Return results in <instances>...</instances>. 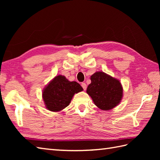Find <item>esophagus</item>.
Wrapping results in <instances>:
<instances>
[{
	"mask_svg": "<svg viewBox=\"0 0 160 160\" xmlns=\"http://www.w3.org/2000/svg\"><path fill=\"white\" fill-rule=\"evenodd\" d=\"M81 86H82V87L83 88L84 90H86L87 89V84L85 83L82 82V84H81Z\"/></svg>",
	"mask_w": 160,
	"mask_h": 160,
	"instance_id": "esophagus-1",
	"label": "esophagus"
}]
</instances>
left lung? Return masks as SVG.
I'll use <instances>...</instances> for the list:
<instances>
[{
  "label": "left lung",
  "mask_w": 160,
  "mask_h": 160,
  "mask_svg": "<svg viewBox=\"0 0 160 160\" xmlns=\"http://www.w3.org/2000/svg\"><path fill=\"white\" fill-rule=\"evenodd\" d=\"M91 80L87 93L98 108L102 110H110L120 102L123 89L118 80L98 71L91 76Z\"/></svg>",
  "instance_id": "1"
}]
</instances>
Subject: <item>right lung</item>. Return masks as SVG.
Listing matches in <instances>:
<instances>
[{
	"label": "right lung",
	"mask_w": 160,
	"mask_h": 160,
	"mask_svg": "<svg viewBox=\"0 0 160 160\" xmlns=\"http://www.w3.org/2000/svg\"><path fill=\"white\" fill-rule=\"evenodd\" d=\"M83 90L77 82H70L64 76H56L42 91L46 108L51 111H60L71 102L75 93Z\"/></svg>",
	"instance_id": "1"
}]
</instances>
